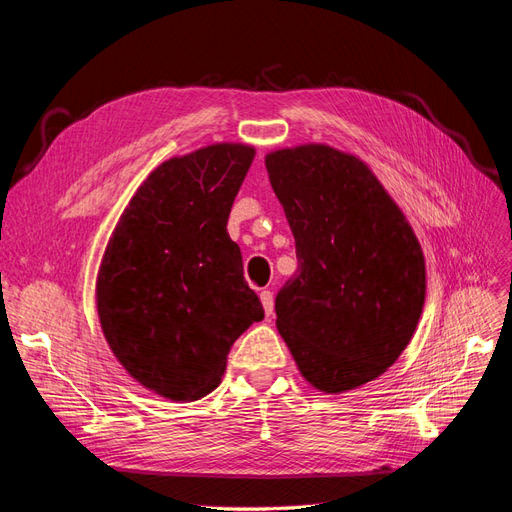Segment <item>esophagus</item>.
I'll return each instance as SVG.
<instances>
[{"mask_svg": "<svg viewBox=\"0 0 512 512\" xmlns=\"http://www.w3.org/2000/svg\"><path fill=\"white\" fill-rule=\"evenodd\" d=\"M260 301H262V307H265V314L271 316L273 314V292L271 290H262L260 292Z\"/></svg>", "mask_w": 512, "mask_h": 512, "instance_id": "esophagus-1", "label": "esophagus"}]
</instances>
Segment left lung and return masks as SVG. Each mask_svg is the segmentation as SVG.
Listing matches in <instances>:
<instances>
[{"instance_id": "left-lung-1", "label": "left lung", "mask_w": 512, "mask_h": 512, "mask_svg": "<svg viewBox=\"0 0 512 512\" xmlns=\"http://www.w3.org/2000/svg\"><path fill=\"white\" fill-rule=\"evenodd\" d=\"M299 269L275 297L277 331L324 393L376 380L406 350L425 303L412 226L365 162L329 145L265 158Z\"/></svg>"}]
</instances>
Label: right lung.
Segmentation results:
<instances>
[{
  "label": "right lung",
  "instance_id": "right-lung-1",
  "mask_svg": "<svg viewBox=\"0 0 512 512\" xmlns=\"http://www.w3.org/2000/svg\"><path fill=\"white\" fill-rule=\"evenodd\" d=\"M254 153L220 143L160 164L106 245L96 284L104 337L128 374L166 399L211 393L235 339L265 318L226 230Z\"/></svg>",
  "mask_w": 512,
  "mask_h": 512
}]
</instances>
